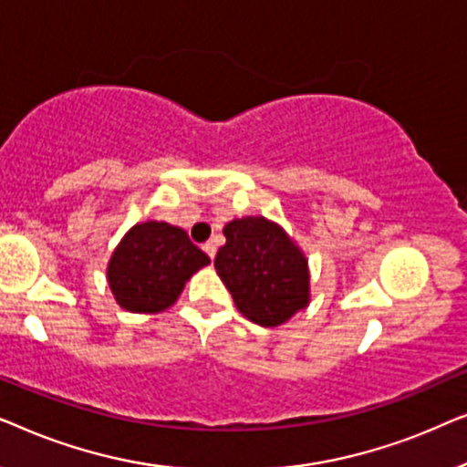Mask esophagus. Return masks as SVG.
Masks as SVG:
<instances>
[{
  "label": "esophagus",
  "mask_w": 467,
  "mask_h": 467,
  "mask_svg": "<svg viewBox=\"0 0 467 467\" xmlns=\"http://www.w3.org/2000/svg\"><path fill=\"white\" fill-rule=\"evenodd\" d=\"M202 248H203V253H206L210 259H214V254H216V244H214V242H206V244H203Z\"/></svg>",
  "instance_id": "34e87169"
}]
</instances>
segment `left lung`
I'll use <instances>...</instances> for the list:
<instances>
[{"instance_id": "8db88e82", "label": "left lung", "mask_w": 467, "mask_h": 467, "mask_svg": "<svg viewBox=\"0 0 467 467\" xmlns=\"http://www.w3.org/2000/svg\"><path fill=\"white\" fill-rule=\"evenodd\" d=\"M216 274L248 321L276 327L308 304V264L286 234L264 216L227 223Z\"/></svg>"}]
</instances>
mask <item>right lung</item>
I'll list each match as a JSON object with an SVG mask.
<instances>
[{"label": "right lung", "mask_w": 467, "mask_h": 467, "mask_svg": "<svg viewBox=\"0 0 467 467\" xmlns=\"http://www.w3.org/2000/svg\"><path fill=\"white\" fill-rule=\"evenodd\" d=\"M210 257L182 229L168 223H142L120 240L108 265V283L130 312H159L171 306L182 286Z\"/></svg>", "instance_id": "add662e5"}]
</instances>
